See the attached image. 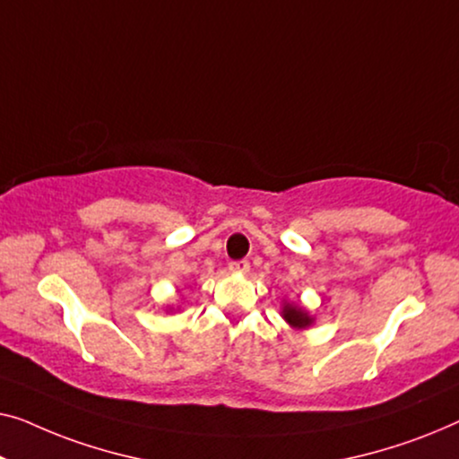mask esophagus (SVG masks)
<instances>
[{
    "label": "esophagus",
    "instance_id": "esophagus-1",
    "mask_svg": "<svg viewBox=\"0 0 459 459\" xmlns=\"http://www.w3.org/2000/svg\"><path fill=\"white\" fill-rule=\"evenodd\" d=\"M229 270H230V273L245 274V273H249V262L247 260H235V262L229 264Z\"/></svg>",
    "mask_w": 459,
    "mask_h": 459
}]
</instances>
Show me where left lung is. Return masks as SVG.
<instances>
[{
  "label": "left lung",
  "instance_id": "obj_1",
  "mask_svg": "<svg viewBox=\"0 0 459 459\" xmlns=\"http://www.w3.org/2000/svg\"><path fill=\"white\" fill-rule=\"evenodd\" d=\"M285 320L297 328H306L307 325H312V318H309L307 312H303L301 307H295V306L285 307Z\"/></svg>",
  "mask_w": 459,
  "mask_h": 459
}]
</instances>
